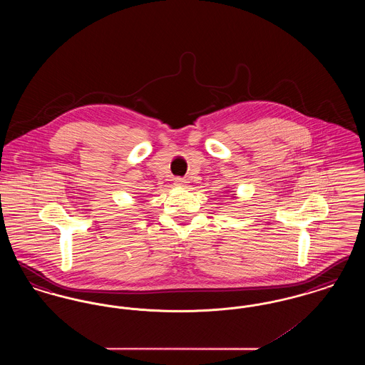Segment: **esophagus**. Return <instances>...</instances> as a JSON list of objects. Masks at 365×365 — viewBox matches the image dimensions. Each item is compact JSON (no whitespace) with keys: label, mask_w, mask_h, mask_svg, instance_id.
<instances>
[{"label":"esophagus","mask_w":365,"mask_h":365,"mask_svg":"<svg viewBox=\"0 0 365 365\" xmlns=\"http://www.w3.org/2000/svg\"><path fill=\"white\" fill-rule=\"evenodd\" d=\"M175 185H176V186H185V185H186V180H185L183 178H176V179H175Z\"/></svg>","instance_id":"34e87169"}]
</instances>
